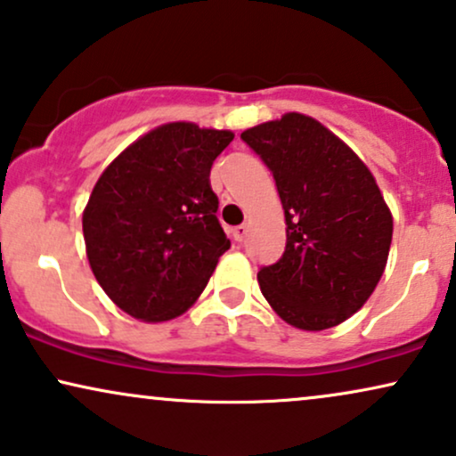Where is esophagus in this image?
Segmentation results:
<instances>
[{
    "label": "esophagus",
    "mask_w": 456,
    "mask_h": 456,
    "mask_svg": "<svg viewBox=\"0 0 456 456\" xmlns=\"http://www.w3.org/2000/svg\"><path fill=\"white\" fill-rule=\"evenodd\" d=\"M232 237H234V240H237V243H243V239L247 237V226L245 224H240V226H237L232 230Z\"/></svg>",
    "instance_id": "esophagus-1"
}]
</instances>
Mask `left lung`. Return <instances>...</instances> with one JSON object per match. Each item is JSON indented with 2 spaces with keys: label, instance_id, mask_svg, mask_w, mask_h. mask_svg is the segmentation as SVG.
<instances>
[{
  "label": "left lung",
  "instance_id": "left-lung-1",
  "mask_svg": "<svg viewBox=\"0 0 456 456\" xmlns=\"http://www.w3.org/2000/svg\"><path fill=\"white\" fill-rule=\"evenodd\" d=\"M240 139L273 173L288 224L283 256L257 273L262 294L294 328H334L383 277L389 207L355 151L313 118L285 114Z\"/></svg>",
  "mask_w": 456,
  "mask_h": 456
}]
</instances>
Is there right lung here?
Returning a JSON list of instances; mask_svg holds the SVG:
<instances>
[{
  "instance_id": "obj_1",
  "label": "right lung",
  "mask_w": 456,
  "mask_h": 456,
  "mask_svg": "<svg viewBox=\"0 0 456 456\" xmlns=\"http://www.w3.org/2000/svg\"><path fill=\"white\" fill-rule=\"evenodd\" d=\"M232 139L173 122L128 145L99 177L82 217L86 256L131 317L168 322L188 311L230 249L209 173Z\"/></svg>"
}]
</instances>
